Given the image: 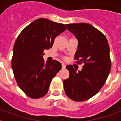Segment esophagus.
Masks as SVG:
<instances>
[{"mask_svg": "<svg viewBox=\"0 0 121 121\" xmlns=\"http://www.w3.org/2000/svg\"><path fill=\"white\" fill-rule=\"evenodd\" d=\"M61 65H62V68L63 69H65L66 67V65H65V63H62V64H61Z\"/></svg>", "mask_w": 121, "mask_h": 121, "instance_id": "34e87169", "label": "esophagus"}]
</instances>
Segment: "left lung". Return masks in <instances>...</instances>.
Listing matches in <instances>:
<instances>
[{
	"instance_id": "8db88e82",
	"label": "left lung",
	"mask_w": 121,
	"mask_h": 121,
	"mask_svg": "<svg viewBox=\"0 0 121 121\" xmlns=\"http://www.w3.org/2000/svg\"><path fill=\"white\" fill-rule=\"evenodd\" d=\"M67 28L78 41L74 60L83 63L81 71L73 65L66 67L69 77L64 80L65 94L74 101L91 99L104 86L111 70L109 47L106 37L100 31L87 23L67 24Z\"/></svg>"
}]
</instances>
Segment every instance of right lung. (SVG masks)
<instances>
[{"mask_svg":"<svg viewBox=\"0 0 121 121\" xmlns=\"http://www.w3.org/2000/svg\"><path fill=\"white\" fill-rule=\"evenodd\" d=\"M65 25L38 19L23 29L15 41L12 67L19 88L32 99L47 93L50 82L61 69L58 61H47L43 51L48 50L56 37L66 30Z\"/></svg>","mask_w":121,"mask_h":121,"instance_id":"1","label":"right lung"}]
</instances>
